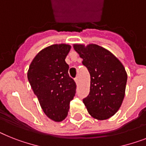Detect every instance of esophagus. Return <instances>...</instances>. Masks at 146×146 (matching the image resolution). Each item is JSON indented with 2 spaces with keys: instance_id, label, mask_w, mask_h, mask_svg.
<instances>
[{
  "instance_id": "1",
  "label": "esophagus",
  "mask_w": 146,
  "mask_h": 146,
  "mask_svg": "<svg viewBox=\"0 0 146 146\" xmlns=\"http://www.w3.org/2000/svg\"><path fill=\"white\" fill-rule=\"evenodd\" d=\"M74 81L76 82V84H77L79 83V79H78V77H76V78H74Z\"/></svg>"
}]
</instances>
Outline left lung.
I'll return each instance as SVG.
<instances>
[{"label": "left lung", "instance_id": "left-lung-1", "mask_svg": "<svg viewBox=\"0 0 146 146\" xmlns=\"http://www.w3.org/2000/svg\"><path fill=\"white\" fill-rule=\"evenodd\" d=\"M74 48L90 74V91L84 104L95 119H109L119 110L125 97L127 76L123 65L97 44H74Z\"/></svg>", "mask_w": 146, "mask_h": 146}]
</instances>
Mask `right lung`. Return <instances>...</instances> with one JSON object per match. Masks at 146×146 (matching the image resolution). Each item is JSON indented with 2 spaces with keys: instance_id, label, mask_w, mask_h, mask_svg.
<instances>
[{
  "instance_id": "add662e5",
  "label": "right lung",
  "mask_w": 146,
  "mask_h": 146,
  "mask_svg": "<svg viewBox=\"0 0 146 146\" xmlns=\"http://www.w3.org/2000/svg\"><path fill=\"white\" fill-rule=\"evenodd\" d=\"M68 44H53L43 49L31 62L27 79L45 115L61 121L68 115L69 104L76 93V84L68 74L65 61Z\"/></svg>"
}]
</instances>
